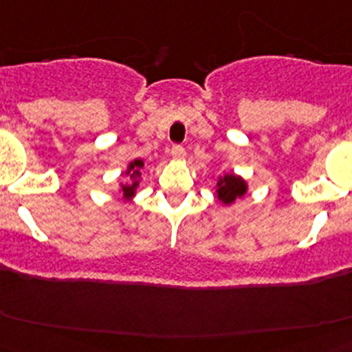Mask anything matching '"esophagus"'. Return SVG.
<instances>
[{"label":"esophagus","instance_id":"esophagus-1","mask_svg":"<svg viewBox=\"0 0 352 352\" xmlns=\"http://www.w3.org/2000/svg\"><path fill=\"white\" fill-rule=\"evenodd\" d=\"M170 157H173L174 160H182L183 157H185V148H183L182 145H174L173 148H170Z\"/></svg>","mask_w":352,"mask_h":352}]
</instances>
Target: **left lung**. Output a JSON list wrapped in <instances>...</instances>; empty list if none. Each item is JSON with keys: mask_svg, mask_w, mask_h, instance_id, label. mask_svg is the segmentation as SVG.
<instances>
[{"mask_svg": "<svg viewBox=\"0 0 352 352\" xmlns=\"http://www.w3.org/2000/svg\"><path fill=\"white\" fill-rule=\"evenodd\" d=\"M216 188V199L219 200L223 206H232L236 200L242 199L249 192V183L233 173H224L223 176H217V182L214 185Z\"/></svg>", "mask_w": 352, "mask_h": 352, "instance_id": "1", "label": "left lung"}]
</instances>
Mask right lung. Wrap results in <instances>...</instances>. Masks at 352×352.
<instances>
[{"instance_id":"1","label":"right lung","mask_w":352,"mask_h":352,"mask_svg":"<svg viewBox=\"0 0 352 352\" xmlns=\"http://www.w3.org/2000/svg\"><path fill=\"white\" fill-rule=\"evenodd\" d=\"M145 162L142 159H135L126 166L124 169V176L128 178V183H122L119 186V193H120V199L124 202H131L133 199L136 197V192H138V186H140V178H142V170Z\"/></svg>"}]
</instances>
